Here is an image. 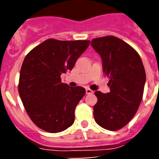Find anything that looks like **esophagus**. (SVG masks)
Segmentation results:
<instances>
[{
    "mask_svg": "<svg viewBox=\"0 0 159 159\" xmlns=\"http://www.w3.org/2000/svg\"><path fill=\"white\" fill-rule=\"evenodd\" d=\"M93 93V91L92 90H90V89H89V88L86 89V94H87V95L92 94Z\"/></svg>",
    "mask_w": 159,
    "mask_h": 159,
    "instance_id": "34e87169",
    "label": "esophagus"
}]
</instances>
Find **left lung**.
Segmentation results:
<instances>
[{
  "label": "left lung",
  "instance_id": "left-lung-1",
  "mask_svg": "<svg viewBox=\"0 0 159 159\" xmlns=\"http://www.w3.org/2000/svg\"><path fill=\"white\" fill-rule=\"evenodd\" d=\"M91 45L102 60L103 72L108 77L110 93L95 92V121L110 131L126 125L136 114L143 98L146 72L138 53L114 36L95 38Z\"/></svg>",
  "mask_w": 159,
  "mask_h": 159
}]
</instances>
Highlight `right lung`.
I'll return each mask as SVG.
<instances>
[{
    "label": "right lung",
    "mask_w": 159,
    "mask_h": 159,
    "mask_svg": "<svg viewBox=\"0 0 159 159\" xmlns=\"http://www.w3.org/2000/svg\"><path fill=\"white\" fill-rule=\"evenodd\" d=\"M90 42L48 39L25 57L19 93L27 114L39 129L57 133L73 124L75 110L86 90L62 83L61 75L73 69Z\"/></svg>",
    "instance_id": "add662e5"
}]
</instances>
